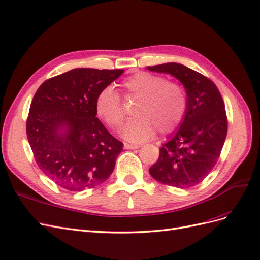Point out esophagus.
I'll return each instance as SVG.
<instances>
[{"mask_svg":"<svg viewBox=\"0 0 260 260\" xmlns=\"http://www.w3.org/2000/svg\"><path fill=\"white\" fill-rule=\"evenodd\" d=\"M124 148H125V149H137V148H139V146L138 145H133V144L125 143L124 144Z\"/></svg>","mask_w":260,"mask_h":260,"instance_id":"1","label":"esophagus"}]
</instances>
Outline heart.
Returning a JSON list of instances; mask_svg holds the SVG:
<instances>
[{
  "label": "heart",
  "mask_w": 260,
  "mask_h": 260,
  "mask_svg": "<svg viewBox=\"0 0 260 260\" xmlns=\"http://www.w3.org/2000/svg\"><path fill=\"white\" fill-rule=\"evenodd\" d=\"M121 87L125 97L138 100L133 108L135 116L123 131V136L129 142H145L155 134V129L168 135L182 123L187 110V94L177 81L140 72L126 78ZM95 111L110 128H121L126 113L120 94L112 87L100 91Z\"/></svg>",
  "instance_id": "1"
}]
</instances>
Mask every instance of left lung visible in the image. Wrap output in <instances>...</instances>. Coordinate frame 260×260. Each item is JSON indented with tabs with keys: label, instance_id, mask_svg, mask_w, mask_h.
<instances>
[{
	"label": "left lung",
	"instance_id": "8db88e82",
	"mask_svg": "<svg viewBox=\"0 0 260 260\" xmlns=\"http://www.w3.org/2000/svg\"><path fill=\"white\" fill-rule=\"evenodd\" d=\"M147 69L171 74L187 94V110L180 128L162 145L149 173L169 186L192 187L211 172L224 145L228 118L223 99L211 79L182 64L166 63Z\"/></svg>",
	"mask_w": 260,
	"mask_h": 260
}]
</instances>
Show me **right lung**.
<instances>
[{
  "label": "right lung",
  "mask_w": 260,
  "mask_h": 260,
  "mask_svg": "<svg viewBox=\"0 0 260 260\" xmlns=\"http://www.w3.org/2000/svg\"><path fill=\"white\" fill-rule=\"evenodd\" d=\"M123 72L75 69L47 79L35 93L27 138L39 169L60 187L90 189L112 174L123 143L95 117V100Z\"/></svg>",
  "instance_id": "1"
}]
</instances>
